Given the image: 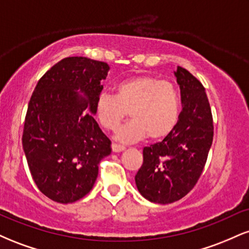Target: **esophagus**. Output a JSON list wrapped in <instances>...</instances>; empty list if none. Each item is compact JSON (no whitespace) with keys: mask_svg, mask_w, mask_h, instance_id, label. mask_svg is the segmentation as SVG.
I'll list each match as a JSON object with an SVG mask.
<instances>
[{"mask_svg":"<svg viewBox=\"0 0 249 249\" xmlns=\"http://www.w3.org/2000/svg\"><path fill=\"white\" fill-rule=\"evenodd\" d=\"M111 148H112L113 152H122V151L125 150V146H122V145H118V144H112L111 145Z\"/></svg>","mask_w":249,"mask_h":249,"instance_id":"1","label":"esophagus"}]
</instances>
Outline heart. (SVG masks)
<instances>
[{"label":"heart","mask_w":249,"mask_h":249,"mask_svg":"<svg viewBox=\"0 0 249 249\" xmlns=\"http://www.w3.org/2000/svg\"><path fill=\"white\" fill-rule=\"evenodd\" d=\"M113 90V96H98L96 116L108 131H116L127 113L131 116L132 119L117 133L119 142H136L146 136L151 141H160L176 128L180 97L172 82L153 76H136L117 83Z\"/></svg>","instance_id":"heart-1"}]
</instances>
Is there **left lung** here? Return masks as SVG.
<instances>
[{"mask_svg": "<svg viewBox=\"0 0 249 249\" xmlns=\"http://www.w3.org/2000/svg\"><path fill=\"white\" fill-rule=\"evenodd\" d=\"M182 110L177 126L160 142L144 147L136 185L144 198L171 204L192 191L202 174L213 142L214 126L204 85L184 68L174 72Z\"/></svg>", "mask_w": 249, "mask_h": 249, "instance_id": "8db88e82", "label": "left lung"}]
</instances>
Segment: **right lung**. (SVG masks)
<instances>
[{
	"mask_svg": "<svg viewBox=\"0 0 249 249\" xmlns=\"http://www.w3.org/2000/svg\"><path fill=\"white\" fill-rule=\"evenodd\" d=\"M107 63L87 57H67L41 77L25 115L22 144L31 177L38 190L59 204L82 199L93 187L98 165L111 153L96 113ZM81 89L87 100H79Z\"/></svg>",
	"mask_w": 249,
	"mask_h": 249,
	"instance_id": "add662e5",
	"label": "right lung"
}]
</instances>
